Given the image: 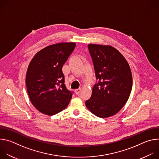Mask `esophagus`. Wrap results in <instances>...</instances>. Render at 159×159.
Returning <instances> with one entry per match:
<instances>
[{
    "mask_svg": "<svg viewBox=\"0 0 159 159\" xmlns=\"http://www.w3.org/2000/svg\"><path fill=\"white\" fill-rule=\"evenodd\" d=\"M81 91V88H78L75 90V93L76 94H79Z\"/></svg>",
    "mask_w": 159,
    "mask_h": 159,
    "instance_id": "1",
    "label": "esophagus"
}]
</instances>
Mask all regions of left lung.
<instances>
[{
    "instance_id": "1",
    "label": "left lung",
    "mask_w": 159,
    "mask_h": 159,
    "mask_svg": "<svg viewBox=\"0 0 159 159\" xmlns=\"http://www.w3.org/2000/svg\"><path fill=\"white\" fill-rule=\"evenodd\" d=\"M98 82L93 88L86 107L99 118L116 115L129 99L133 79L129 65L116 48L109 45L89 44Z\"/></svg>"
}]
</instances>
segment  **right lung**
I'll return each instance as SVG.
<instances>
[{"label":"right lung","instance_id":"1","mask_svg":"<svg viewBox=\"0 0 159 159\" xmlns=\"http://www.w3.org/2000/svg\"><path fill=\"white\" fill-rule=\"evenodd\" d=\"M75 43H60L38 52L30 61L26 77L28 96L41 113L52 116L65 109L72 97L66 88L62 66L74 51Z\"/></svg>","mask_w":159,"mask_h":159}]
</instances>
